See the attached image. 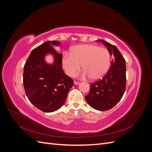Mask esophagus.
<instances>
[{
  "instance_id": "esophagus-1",
  "label": "esophagus",
  "mask_w": 152,
  "mask_h": 152,
  "mask_svg": "<svg viewBox=\"0 0 152 152\" xmlns=\"http://www.w3.org/2000/svg\"><path fill=\"white\" fill-rule=\"evenodd\" d=\"M74 84H75V85H79V84H80V82H77V81H74Z\"/></svg>"
}]
</instances>
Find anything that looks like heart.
I'll list each match as a JSON object with an SVG mask.
<instances>
[{
    "instance_id": "heart-1",
    "label": "heart",
    "mask_w": 152,
    "mask_h": 152,
    "mask_svg": "<svg viewBox=\"0 0 152 152\" xmlns=\"http://www.w3.org/2000/svg\"><path fill=\"white\" fill-rule=\"evenodd\" d=\"M62 67L69 76H73L82 67V75L92 80L102 79L109 70L110 54L105 48L95 44L77 45L71 49L70 54L65 53L61 58Z\"/></svg>"
}]
</instances>
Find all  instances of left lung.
I'll return each mask as SVG.
<instances>
[{"instance_id":"8db88e82","label":"left lung","mask_w":152,"mask_h":152,"mask_svg":"<svg viewBox=\"0 0 152 152\" xmlns=\"http://www.w3.org/2000/svg\"><path fill=\"white\" fill-rule=\"evenodd\" d=\"M113 55L108 72L102 79L91 84L89 94L85 98L92 108L99 111L112 108L121 99L126 90V61L116 46L104 40H98Z\"/></svg>"}]
</instances>
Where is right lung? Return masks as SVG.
I'll list each match as a JSON object with an SVG mask.
<instances>
[{
	"instance_id": "obj_1",
	"label": "right lung",
	"mask_w": 152,
	"mask_h": 152,
	"mask_svg": "<svg viewBox=\"0 0 152 152\" xmlns=\"http://www.w3.org/2000/svg\"><path fill=\"white\" fill-rule=\"evenodd\" d=\"M61 43L56 40L47 41L31 50L24 66L23 85L30 102L42 112L56 111L65 103L73 81L62 69V54L54 46ZM53 55L52 64H48L45 58Z\"/></svg>"
}]
</instances>
